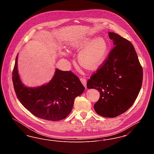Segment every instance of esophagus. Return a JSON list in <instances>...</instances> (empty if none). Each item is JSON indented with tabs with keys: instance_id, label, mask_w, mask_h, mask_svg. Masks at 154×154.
<instances>
[{
	"instance_id": "1",
	"label": "esophagus",
	"mask_w": 154,
	"mask_h": 154,
	"mask_svg": "<svg viewBox=\"0 0 154 154\" xmlns=\"http://www.w3.org/2000/svg\"><path fill=\"white\" fill-rule=\"evenodd\" d=\"M80 81L82 83V84L84 85V86L85 87V88H87V80L85 79L84 78H80Z\"/></svg>"
}]
</instances>
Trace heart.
<instances>
[{"instance_id":"b5f03b06","label":"heart","mask_w":154,"mask_h":154,"mask_svg":"<svg viewBox=\"0 0 154 154\" xmlns=\"http://www.w3.org/2000/svg\"><path fill=\"white\" fill-rule=\"evenodd\" d=\"M74 48L83 49L80 54V62L90 68L101 65L108 52V44L103 37L86 39L75 44Z\"/></svg>"}]
</instances>
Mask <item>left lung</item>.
<instances>
[{"mask_svg":"<svg viewBox=\"0 0 154 154\" xmlns=\"http://www.w3.org/2000/svg\"><path fill=\"white\" fill-rule=\"evenodd\" d=\"M114 47L107 58L88 80L87 87L99 91L94 105L96 113L114 118L128 110L139 94L143 69L132 43L114 32H109Z\"/></svg>","mask_w":154,"mask_h":154,"instance_id":"obj_1","label":"left lung"}]
</instances>
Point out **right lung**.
Returning <instances> with one entry per match:
<instances>
[{"label": "right lung", "mask_w": 154, "mask_h": 154, "mask_svg": "<svg viewBox=\"0 0 154 154\" xmlns=\"http://www.w3.org/2000/svg\"><path fill=\"white\" fill-rule=\"evenodd\" d=\"M15 59L12 80L20 102L37 117L57 121L65 118L72 111L74 99L85 88L79 77L71 71L56 69L51 80L37 88L25 86L20 79Z\"/></svg>", "instance_id": "obj_1"}]
</instances>
